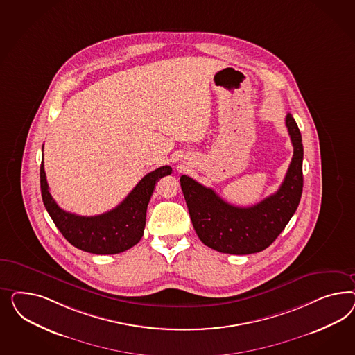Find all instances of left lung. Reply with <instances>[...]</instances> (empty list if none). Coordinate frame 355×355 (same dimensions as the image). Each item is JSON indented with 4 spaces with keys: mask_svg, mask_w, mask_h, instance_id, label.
<instances>
[{
    "mask_svg": "<svg viewBox=\"0 0 355 355\" xmlns=\"http://www.w3.org/2000/svg\"><path fill=\"white\" fill-rule=\"evenodd\" d=\"M293 144V159L279 190L258 205L236 207L193 178H180L193 229L205 246L218 252L248 255L270 246L285 229L301 202L303 144L291 113L285 119Z\"/></svg>",
    "mask_w": 355,
    "mask_h": 355,
    "instance_id": "1",
    "label": "left lung"
}]
</instances>
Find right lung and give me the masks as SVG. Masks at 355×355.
<instances>
[{
    "instance_id": "1",
    "label": "right lung",
    "mask_w": 355,
    "mask_h": 355,
    "mask_svg": "<svg viewBox=\"0 0 355 355\" xmlns=\"http://www.w3.org/2000/svg\"><path fill=\"white\" fill-rule=\"evenodd\" d=\"M171 173L172 168L168 165L148 173L121 205L97 216H78L58 207L49 193L44 159L40 166V187L48 214L73 246L91 254L112 255L123 252L139 242L146 226L147 207L156 182Z\"/></svg>"
}]
</instances>
